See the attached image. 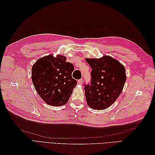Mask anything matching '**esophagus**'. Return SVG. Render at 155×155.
<instances>
[{"instance_id":"1","label":"esophagus","mask_w":155,"mask_h":155,"mask_svg":"<svg viewBox=\"0 0 155 155\" xmlns=\"http://www.w3.org/2000/svg\"><path fill=\"white\" fill-rule=\"evenodd\" d=\"M78 83L79 85H82V83H83V79H79V80L78 81Z\"/></svg>"}]
</instances>
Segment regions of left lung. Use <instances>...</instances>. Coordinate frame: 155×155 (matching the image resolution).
I'll return each instance as SVG.
<instances>
[{"instance_id": "8db88e82", "label": "left lung", "mask_w": 155, "mask_h": 155, "mask_svg": "<svg viewBox=\"0 0 155 155\" xmlns=\"http://www.w3.org/2000/svg\"><path fill=\"white\" fill-rule=\"evenodd\" d=\"M92 68L91 85H84L87 105L94 110H104L114 104L126 81L125 68L118 60L104 55L86 58Z\"/></svg>"}]
</instances>
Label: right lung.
Segmentation results:
<instances>
[{
	"instance_id": "right-lung-1",
	"label": "right lung",
	"mask_w": 155,
	"mask_h": 155,
	"mask_svg": "<svg viewBox=\"0 0 155 155\" xmlns=\"http://www.w3.org/2000/svg\"><path fill=\"white\" fill-rule=\"evenodd\" d=\"M66 57L52 54L39 59L31 68V79L40 97L51 106L66 104L77 81L72 77L74 65Z\"/></svg>"
}]
</instances>
